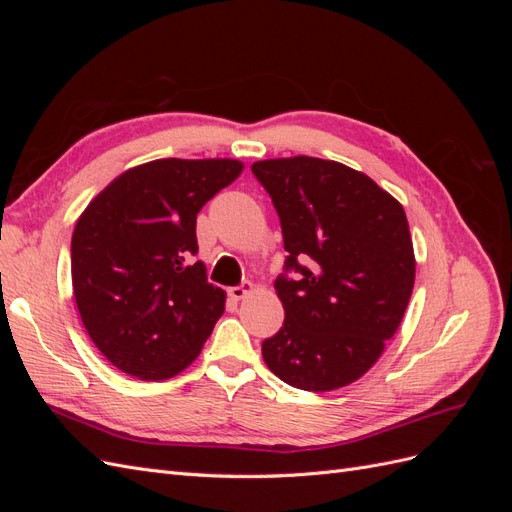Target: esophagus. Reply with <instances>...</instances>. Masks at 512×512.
<instances>
[{
    "label": "esophagus",
    "mask_w": 512,
    "mask_h": 512,
    "mask_svg": "<svg viewBox=\"0 0 512 512\" xmlns=\"http://www.w3.org/2000/svg\"><path fill=\"white\" fill-rule=\"evenodd\" d=\"M256 288H254V284H243V286H235V288H228V297L230 299H235V301H243L245 297H250V294L254 292Z\"/></svg>",
    "instance_id": "obj_1"
}]
</instances>
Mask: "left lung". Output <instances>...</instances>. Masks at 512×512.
<instances>
[{"label": "left lung", "instance_id": "8db88e82", "mask_svg": "<svg viewBox=\"0 0 512 512\" xmlns=\"http://www.w3.org/2000/svg\"><path fill=\"white\" fill-rule=\"evenodd\" d=\"M252 170L280 215L286 269L301 273L275 282L286 318L262 359L294 389H342L374 367L406 314L416 275L406 211L333 160L273 158Z\"/></svg>", "mask_w": 512, "mask_h": 512}]
</instances>
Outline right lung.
Returning a JSON list of instances; mask_svg holds the SVG:
<instances>
[{"mask_svg":"<svg viewBox=\"0 0 512 512\" xmlns=\"http://www.w3.org/2000/svg\"><path fill=\"white\" fill-rule=\"evenodd\" d=\"M232 158H164L128 168L91 198L72 235V290L106 361L138 380H166L196 361L224 314L207 282L196 215L243 173Z\"/></svg>","mask_w":512,"mask_h":512,"instance_id":"right-lung-1","label":"right lung"}]
</instances>
